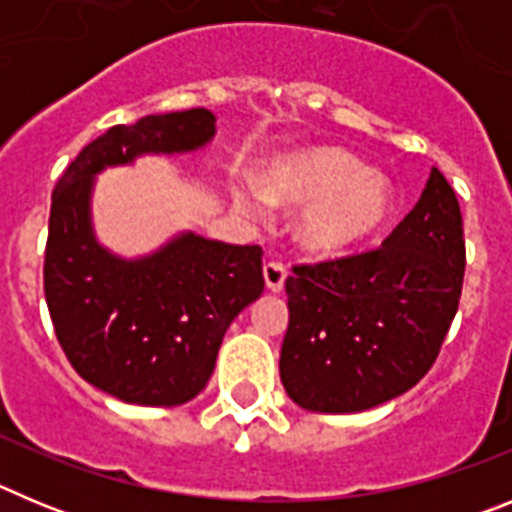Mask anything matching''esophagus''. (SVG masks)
<instances>
[{"mask_svg": "<svg viewBox=\"0 0 512 512\" xmlns=\"http://www.w3.org/2000/svg\"><path fill=\"white\" fill-rule=\"evenodd\" d=\"M264 282L269 292H282L284 282H287V266L279 264V261L264 264Z\"/></svg>", "mask_w": 512, "mask_h": 512, "instance_id": "obj_1", "label": "esophagus"}]
</instances>
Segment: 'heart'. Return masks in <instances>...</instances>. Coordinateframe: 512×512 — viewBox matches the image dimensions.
<instances>
[{"mask_svg": "<svg viewBox=\"0 0 512 512\" xmlns=\"http://www.w3.org/2000/svg\"><path fill=\"white\" fill-rule=\"evenodd\" d=\"M274 205H305L297 220V241L318 256L356 251L387 225L395 194L387 176L364 169L341 148H312L284 156L261 174V194L238 187L235 205L248 215Z\"/></svg>", "mask_w": 512, "mask_h": 512, "instance_id": "heart-1", "label": "heart"}]
</instances>
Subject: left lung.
I'll use <instances>...</instances> for the list:
<instances>
[{"mask_svg":"<svg viewBox=\"0 0 512 512\" xmlns=\"http://www.w3.org/2000/svg\"><path fill=\"white\" fill-rule=\"evenodd\" d=\"M464 261L459 200L431 169L382 248L295 266L279 356L287 395L312 413H361L415 387L449 333Z\"/></svg>","mask_w":512,"mask_h":512,"instance_id":"1","label":"left lung"}]
</instances>
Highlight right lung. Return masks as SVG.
<instances>
[{
  "label": "right lung",
  "mask_w": 512,
  "mask_h": 512,
  "mask_svg": "<svg viewBox=\"0 0 512 512\" xmlns=\"http://www.w3.org/2000/svg\"><path fill=\"white\" fill-rule=\"evenodd\" d=\"M215 135L205 107L115 125L63 171L53 189L45 302L81 379L133 405H184L205 390L225 330L264 292L259 246L182 233L140 259L97 241L94 176L146 153H189Z\"/></svg>",
  "instance_id": "1"
}]
</instances>
